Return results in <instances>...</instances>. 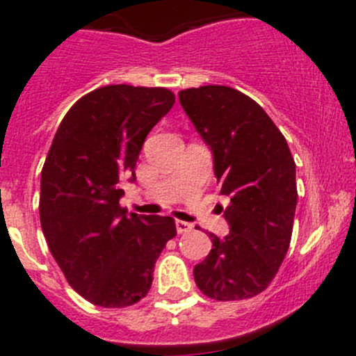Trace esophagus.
<instances>
[{"instance_id":"esophagus-1","label":"esophagus","mask_w":356,"mask_h":356,"mask_svg":"<svg viewBox=\"0 0 356 356\" xmlns=\"http://www.w3.org/2000/svg\"><path fill=\"white\" fill-rule=\"evenodd\" d=\"M175 227H177L179 234H186V232H191L193 231V224L184 220H175Z\"/></svg>"}]
</instances>
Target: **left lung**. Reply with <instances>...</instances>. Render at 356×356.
Listing matches in <instances>:
<instances>
[{"mask_svg": "<svg viewBox=\"0 0 356 356\" xmlns=\"http://www.w3.org/2000/svg\"><path fill=\"white\" fill-rule=\"evenodd\" d=\"M179 102L213 153L220 195L231 198L224 211L231 232L222 239L210 232L196 286L218 301L253 298L268 288L291 243L298 191L289 146L265 110L238 89H184Z\"/></svg>", "mask_w": 356, "mask_h": 356, "instance_id": "obj_1", "label": "left lung"}]
</instances>
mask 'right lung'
<instances>
[{
    "label": "right lung",
    "mask_w": 356,
    "mask_h": 356,
    "mask_svg": "<svg viewBox=\"0 0 356 356\" xmlns=\"http://www.w3.org/2000/svg\"><path fill=\"white\" fill-rule=\"evenodd\" d=\"M175 103L165 88L105 86L63 117L41 172L39 217L67 282L92 305L124 308L148 294L172 217L129 213L120 179L131 175L143 143Z\"/></svg>",
    "instance_id": "right-lung-1"
}]
</instances>
